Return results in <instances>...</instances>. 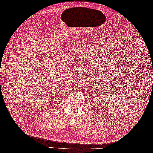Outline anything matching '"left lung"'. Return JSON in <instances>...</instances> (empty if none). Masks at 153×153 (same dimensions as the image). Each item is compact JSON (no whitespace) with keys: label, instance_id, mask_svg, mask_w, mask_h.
<instances>
[{"label":"left lung","instance_id":"obj_1","mask_svg":"<svg viewBox=\"0 0 153 153\" xmlns=\"http://www.w3.org/2000/svg\"><path fill=\"white\" fill-rule=\"evenodd\" d=\"M107 97H108V96H107Z\"/></svg>","mask_w":153,"mask_h":153}]
</instances>
